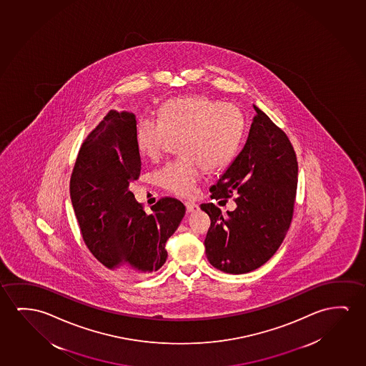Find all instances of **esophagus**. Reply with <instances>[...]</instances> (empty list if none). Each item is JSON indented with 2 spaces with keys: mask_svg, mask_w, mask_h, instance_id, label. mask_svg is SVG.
Masks as SVG:
<instances>
[{
  "mask_svg": "<svg viewBox=\"0 0 366 366\" xmlns=\"http://www.w3.org/2000/svg\"><path fill=\"white\" fill-rule=\"evenodd\" d=\"M186 212H195L199 210V205L195 202H185Z\"/></svg>",
  "mask_w": 366,
  "mask_h": 366,
  "instance_id": "34e87169",
  "label": "esophagus"
}]
</instances>
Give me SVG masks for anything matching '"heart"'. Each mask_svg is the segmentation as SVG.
Listing matches in <instances>:
<instances>
[{"label": "heart", "mask_w": 366, "mask_h": 366, "mask_svg": "<svg viewBox=\"0 0 366 366\" xmlns=\"http://www.w3.org/2000/svg\"><path fill=\"white\" fill-rule=\"evenodd\" d=\"M244 127L238 107L204 94L177 97L164 102L159 118L142 117L138 121L136 144L142 157L157 161L169 136H180L177 151L182 156L159 169L157 181L164 190L189 197L197 192L204 166L220 169L234 159Z\"/></svg>", "instance_id": "b5f03b06"}]
</instances>
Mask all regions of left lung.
<instances>
[{"label":"left lung","mask_w":366,"mask_h":366,"mask_svg":"<svg viewBox=\"0 0 366 366\" xmlns=\"http://www.w3.org/2000/svg\"><path fill=\"white\" fill-rule=\"evenodd\" d=\"M248 139L223 176L210 187L212 199L235 197L237 209L222 214L202 204L212 224L205 238L207 260L217 269L243 274L274 255L291 225L296 200V154L286 133L254 106Z\"/></svg>","instance_id":"obj_1"}]
</instances>
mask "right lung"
Returning <instances> with one entry per match:
<instances>
[{
  "mask_svg": "<svg viewBox=\"0 0 366 366\" xmlns=\"http://www.w3.org/2000/svg\"><path fill=\"white\" fill-rule=\"evenodd\" d=\"M136 116L109 111L81 144L70 177V199L90 253L111 269L146 274L167 259L164 245L185 207L162 197L146 214L129 184L141 174Z\"/></svg>",
  "mask_w": 366,
  "mask_h": 366,
  "instance_id": "obj_1",
  "label": "right lung"
}]
</instances>
